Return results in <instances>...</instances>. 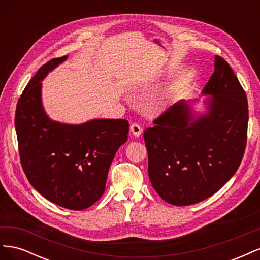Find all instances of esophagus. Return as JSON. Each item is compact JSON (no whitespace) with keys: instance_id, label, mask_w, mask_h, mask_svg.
I'll return each instance as SVG.
<instances>
[{"instance_id":"1","label":"esophagus","mask_w":260,"mask_h":260,"mask_svg":"<svg viewBox=\"0 0 260 260\" xmlns=\"http://www.w3.org/2000/svg\"><path fill=\"white\" fill-rule=\"evenodd\" d=\"M130 131L135 137H140L141 133H142V128H141L138 123H132L130 125Z\"/></svg>"}]
</instances>
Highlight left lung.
I'll return each instance as SVG.
<instances>
[{
	"instance_id": "left-lung-1",
	"label": "left lung",
	"mask_w": 260,
	"mask_h": 260,
	"mask_svg": "<svg viewBox=\"0 0 260 260\" xmlns=\"http://www.w3.org/2000/svg\"><path fill=\"white\" fill-rule=\"evenodd\" d=\"M202 94L207 95L205 113H195L192 102L181 100L144 131L149 181L176 206L214 195L237 172L245 151L247 98L222 57H215L214 74Z\"/></svg>"
}]
</instances>
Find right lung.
<instances>
[{"label": "right lung", "mask_w": 260, "mask_h": 260, "mask_svg": "<svg viewBox=\"0 0 260 260\" xmlns=\"http://www.w3.org/2000/svg\"><path fill=\"white\" fill-rule=\"evenodd\" d=\"M67 59L53 58L29 81L18 100L16 128L25 175L46 200L67 209L92 206L105 191L109 166L128 140L125 119H92L61 123L46 115L42 80Z\"/></svg>", "instance_id": "right-lung-1"}]
</instances>
